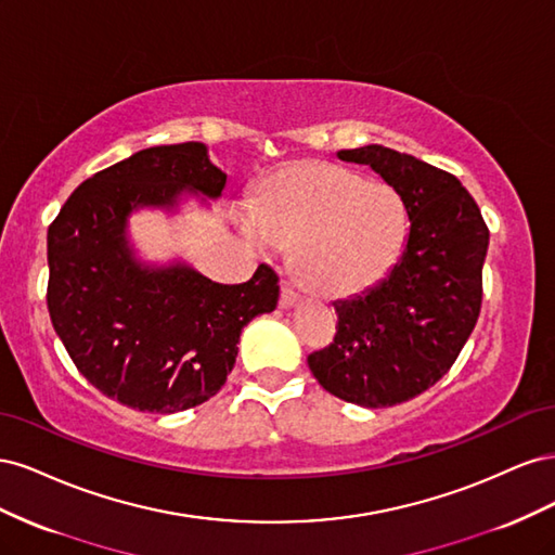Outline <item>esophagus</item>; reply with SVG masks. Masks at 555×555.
<instances>
[{
    "mask_svg": "<svg viewBox=\"0 0 555 555\" xmlns=\"http://www.w3.org/2000/svg\"><path fill=\"white\" fill-rule=\"evenodd\" d=\"M296 304H298V294L289 287V284H284L280 294V308L287 310V308H294Z\"/></svg>",
    "mask_w": 555,
    "mask_h": 555,
    "instance_id": "esophagus-1",
    "label": "esophagus"
}]
</instances>
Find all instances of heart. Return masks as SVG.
<instances>
[{
  "label": "heart",
  "instance_id": "1",
  "mask_svg": "<svg viewBox=\"0 0 555 555\" xmlns=\"http://www.w3.org/2000/svg\"><path fill=\"white\" fill-rule=\"evenodd\" d=\"M238 227L261 251L292 247L294 273L314 296L347 298L391 271L405 245L408 212L391 184L304 159L259 184L255 201L238 210Z\"/></svg>",
  "mask_w": 555,
  "mask_h": 555
}]
</instances>
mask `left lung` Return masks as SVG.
I'll return each instance as SVG.
<instances>
[{
    "label": "left lung",
    "mask_w": 555,
    "mask_h": 555,
    "mask_svg": "<svg viewBox=\"0 0 555 555\" xmlns=\"http://www.w3.org/2000/svg\"><path fill=\"white\" fill-rule=\"evenodd\" d=\"M338 159L371 166L391 184L410 233L386 278L333 304L338 333L308 365L335 398L391 408L447 375L473 333L489 229L459 178L422 159L384 145L340 150Z\"/></svg>",
    "instance_id": "1"
}]
</instances>
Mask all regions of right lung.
Returning <instances> with one entry per match:
<instances>
[{
	"instance_id": "add662e5",
	"label": "right lung",
	"mask_w": 555,
	"mask_h": 555,
	"mask_svg": "<svg viewBox=\"0 0 555 555\" xmlns=\"http://www.w3.org/2000/svg\"><path fill=\"white\" fill-rule=\"evenodd\" d=\"M227 176L208 145H155L94 173L48 229V312L72 361L104 396L139 412L176 414L222 389L251 319L278 308L268 266L220 284L182 257L147 261L131 241L141 210L210 208Z\"/></svg>"
}]
</instances>
